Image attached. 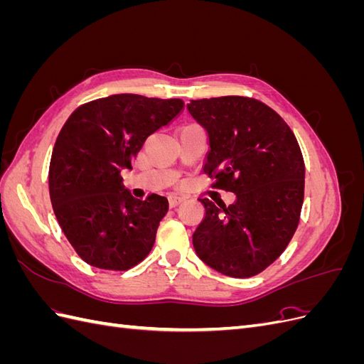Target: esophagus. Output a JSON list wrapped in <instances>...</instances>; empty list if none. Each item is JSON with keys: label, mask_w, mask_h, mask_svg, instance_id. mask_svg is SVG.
Wrapping results in <instances>:
<instances>
[{"label": "esophagus", "mask_w": 364, "mask_h": 364, "mask_svg": "<svg viewBox=\"0 0 364 364\" xmlns=\"http://www.w3.org/2000/svg\"><path fill=\"white\" fill-rule=\"evenodd\" d=\"M182 202H183V199L179 196H168V206L170 208H176L178 205H181Z\"/></svg>", "instance_id": "34e87169"}]
</instances>
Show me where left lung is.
Here are the masks:
<instances>
[{
  "mask_svg": "<svg viewBox=\"0 0 364 364\" xmlns=\"http://www.w3.org/2000/svg\"><path fill=\"white\" fill-rule=\"evenodd\" d=\"M186 109L208 132L203 171L215 179L214 188L237 196L229 206L199 199L205 218L193 234L196 253L226 277H255L285 250L299 225L301 147L289 124L255 98H202Z\"/></svg>",
  "mask_w": 364,
  "mask_h": 364,
  "instance_id": "8db88e82",
  "label": "left lung"
}]
</instances>
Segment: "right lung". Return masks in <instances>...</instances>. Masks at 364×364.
Returning <instances> with one entry per match:
<instances>
[{"mask_svg":"<svg viewBox=\"0 0 364 364\" xmlns=\"http://www.w3.org/2000/svg\"><path fill=\"white\" fill-rule=\"evenodd\" d=\"M182 109L179 98L115 94L79 106L63 124L50 161V199L65 237L90 266L121 272L150 253L168 200L135 199L121 171Z\"/></svg>","mask_w":364,"mask_h":364,"instance_id":"1","label":"right lung"}]
</instances>
